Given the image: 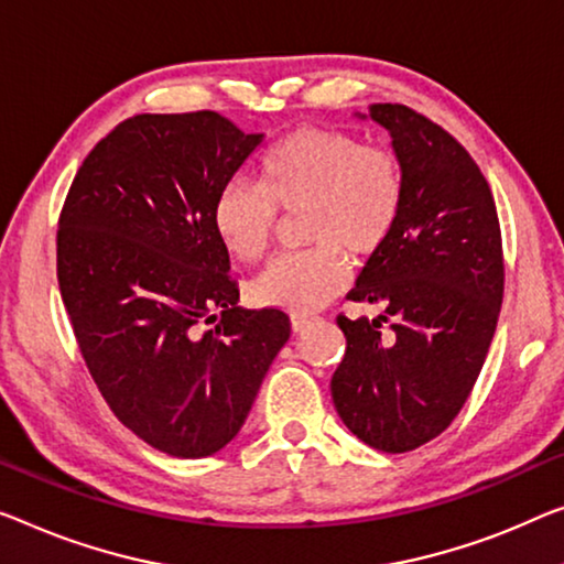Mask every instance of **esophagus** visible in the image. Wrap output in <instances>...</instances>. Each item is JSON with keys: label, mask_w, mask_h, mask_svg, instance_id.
Wrapping results in <instances>:
<instances>
[{"label": "esophagus", "mask_w": 564, "mask_h": 564, "mask_svg": "<svg viewBox=\"0 0 564 564\" xmlns=\"http://www.w3.org/2000/svg\"><path fill=\"white\" fill-rule=\"evenodd\" d=\"M318 316H308V314H291V326L293 332H304L311 324H316Z\"/></svg>", "instance_id": "esophagus-1"}]
</instances>
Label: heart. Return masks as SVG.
<instances>
[{"instance_id":"b5f03b06","label":"heart","mask_w":564,"mask_h":564,"mask_svg":"<svg viewBox=\"0 0 564 564\" xmlns=\"http://www.w3.org/2000/svg\"><path fill=\"white\" fill-rule=\"evenodd\" d=\"M258 180H230L217 192L213 225L238 260L256 263L279 232V213L301 217L314 246L281 256L258 275L260 304L306 314L347 283L349 260L380 256L405 209V166L390 147L365 144L355 133L304 126L265 149Z\"/></svg>"}]
</instances>
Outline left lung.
I'll return each instance as SVG.
<instances>
[{
    "label": "left lung",
    "mask_w": 564,
    "mask_h": 564,
    "mask_svg": "<svg viewBox=\"0 0 564 564\" xmlns=\"http://www.w3.org/2000/svg\"><path fill=\"white\" fill-rule=\"evenodd\" d=\"M369 119L405 166V209L349 291L384 311L336 316L347 351L332 398L359 441L405 453L453 423L481 372L503 299L501 228L489 182L448 131L400 104L369 106Z\"/></svg>",
    "instance_id": "8db88e82"
}]
</instances>
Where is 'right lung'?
<instances>
[{
    "label": "right lung",
    "mask_w": 564,
    "mask_h": 564,
    "mask_svg": "<svg viewBox=\"0 0 564 564\" xmlns=\"http://www.w3.org/2000/svg\"><path fill=\"white\" fill-rule=\"evenodd\" d=\"M260 141L215 111L131 116L80 164L57 220V283L88 372L129 431L176 458L238 435L291 336L281 308L238 306L213 225L217 192Z\"/></svg>",
    "instance_id": "add662e5"
}]
</instances>
